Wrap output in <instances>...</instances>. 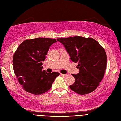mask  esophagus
Listing matches in <instances>:
<instances>
[{
    "instance_id": "esophagus-1",
    "label": "esophagus",
    "mask_w": 121,
    "mask_h": 121,
    "mask_svg": "<svg viewBox=\"0 0 121 121\" xmlns=\"http://www.w3.org/2000/svg\"><path fill=\"white\" fill-rule=\"evenodd\" d=\"M60 74H61V75L63 76H65V77H66V76H69V74H61V73Z\"/></svg>"
}]
</instances>
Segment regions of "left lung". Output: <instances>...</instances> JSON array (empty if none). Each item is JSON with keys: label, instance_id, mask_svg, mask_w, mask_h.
I'll return each mask as SVG.
<instances>
[{"label": "left lung", "instance_id": "left-lung-1", "mask_svg": "<svg viewBox=\"0 0 121 121\" xmlns=\"http://www.w3.org/2000/svg\"><path fill=\"white\" fill-rule=\"evenodd\" d=\"M57 40L65 46L71 60L78 63L79 73L72 74L75 81L69 88L81 95L92 92L99 85L107 67V56L104 47L90 37L74 36Z\"/></svg>", "mask_w": 121, "mask_h": 121}]
</instances>
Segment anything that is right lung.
<instances>
[{
  "label": "right lung",
  "mask_w": 121,
  "mask_h": 121,
  "mask_svg": "<svg viewBox=\"0 0 121 121\" xmlns=\"http://www.w3.org/2000/svg\"><path fill=\"white\" fill-rule=\"evenodd\" d=\"M56 40L48 38L27 39L21 43L13 56L14 74L23 88L28 92L41 94L49 90L60 73L42 71V62L49 47Z\"/></svg>",
  "instance_id": "add662e5"
}]
</instances>
